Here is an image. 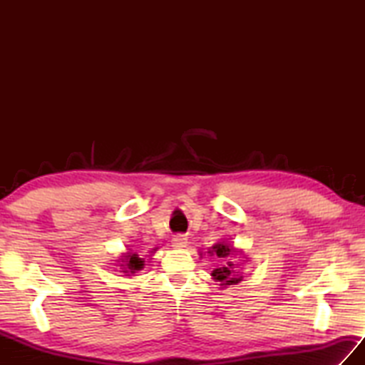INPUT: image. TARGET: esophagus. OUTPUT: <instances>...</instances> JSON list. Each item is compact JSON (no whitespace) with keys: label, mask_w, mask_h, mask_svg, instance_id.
<instances>
[{"label":"esophagus","mask_w":365,"mask_h":365,"mask_svg":"<svg viewBox=\"0 0 365 365\" xmlns=\"http://www.w3.org/2000/svg\"><path fill=\"white\" fill-rule=\"evenodd\" d=\"M187 245H188V238L185 237V235L178 234V235L173 237V246L174 247H185Z\"/></svg>","instance_id":"obj_1"}]
</instances>
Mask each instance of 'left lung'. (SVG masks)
Here are the masks:
<instances>
[{
  "instance_id": "1",
  "label": "left lung",
  "mask_w": 365,
  "mask_h": 365,
  "mask_svg": "<svg viewBox=\"0 0 365 365\" xmlns=\"http://www.w3.org/2000/svg\"><path fill=\"white\" fill-rule=\"evenodd\" d=\"M208 252L221 259V265L218 268H215L212 273L213 279L215 281H218L220 285L229 287L243 281V274L240 273V267H238L240 263L235 262V255L243 254L242 251L235 250V247L229 245L227 242H220L215 246H212V250Z\"/></svg>"
}]
</instances>
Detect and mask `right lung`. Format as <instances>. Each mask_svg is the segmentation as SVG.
<instances>
[{"mask_svg":"<svg viewBox=\"0 0 365 365\" xmlns=\"http://www.w3.org/2000/svg\"><path fill=\"white\" fill-rule=\"evenodd\" d=\"M118 262L122 273L125 276H133L136 271L144 268V260L136 252H125Z\"/></svg>","mask_w":365,"mask_h":365,"instance_id":"right-lung-1","label":"right lung"}]
</instances>
